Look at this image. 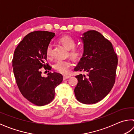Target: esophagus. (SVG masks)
<instances>
[{
	"instance_id": "esophagus-1",
	"label": "esophagus",
	"mask_w": 134,
	"mask_h": 134,
	"mask_svg": "<svg viewBox=\"0 0 134 134\" xmlns=\"http://www.w3.org/2000/svg\"><path fill=\"white\" fill-rule=\"evenodd\" d=\"M70 77V76H68V75H64L63 76V79L64 80H66V79H69Z\"/></svg>"
}]
</instances>
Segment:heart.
Here are the masks:
<instances>
[{
    "label": "heart",
    "mask_w": 134,
    "mask_h": 134,
    "mask_svg": "<svg viewBox=\"0 0 134 134\" xmlns=\"http://www.w3.org/2000/svg\"><path fill=\"white\" fill-rule=\"evenodd\" d=\"M62 44L69 50V55L74 59H78L81 55L80 49L76 48V41L70 36H63L59 39ZM46 54L48 58L53 55V46L49 44L47 47ZM72 63L70 60H58L53 65L54 69L61 73H66L69 68L71 66Z\"/></svg>",
    "instance_id": "b5f03b06"
}]
</instances>
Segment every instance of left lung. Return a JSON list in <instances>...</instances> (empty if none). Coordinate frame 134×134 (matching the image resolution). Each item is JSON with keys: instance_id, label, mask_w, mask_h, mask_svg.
<instances>
[{"instance_id": "8db88e82", "label": "left lung", "mask_w": 134, "mask_h": 134, "mask_svg": "<svg viewBox=\"0 0 134 134\" xmlns=\"http://www.w3.org/2000/svg\"><path fill=\"white\" fill-rule=\"evenodd\" d=\"M82 35L83 54L74 71L86 74L76 76L78 83L74 93L80 102L93 104L102 100L112 89L118 57L112 43L99 32L90 30Z\"/></svg>"}]
</instances>
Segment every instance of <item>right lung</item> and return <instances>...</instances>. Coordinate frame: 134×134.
<instances>
[{
    "instance_id": "obj_1",
    "label": "right lung",
    "mask_w": 134,
    "mask_h": 134,
    "mask_svg": "<svg viewBox=\"0 0 134 134\" xmlns=\"http://www.w3.org/2000/svg\"><path fill=\"white\" fill-rule=\"evenodd\" d=\"M54 36L55 33L48 31L32 32L20 42L13 54L12 66L18 87L24 97L37 106L53 100L55 88L63 79L58 72H50L44 77L41 71L42 67L51 69L45 62L47 47Z\"/></svg>"
}]
</instances>
